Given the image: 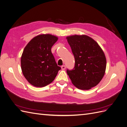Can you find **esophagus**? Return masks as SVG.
<instances>
[{
  "mask_svg": "<svg viewBox=\"0 0 127 127\" xmlns=\"http://www.w3.org/2000/svg\"><path fill=\"white\" fill-rule=\"evenodd\" d=\"M65 68H66V66H65L64 65H63V66H61V69H62L63 70H64Z\"/></svg>",
  "mask_w": 127,
  "mask_h": 127,
  "instance_id": "1",
  "label": "esophagus"
}]
</instances>
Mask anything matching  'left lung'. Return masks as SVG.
<instances>
[{"instance_id":"8db88e82","label":"left lung","mask_w":127,"mask_h":127,"mask_svg":"<svg viewBox=\"0 0 127 127\" xmlns=\"http://www.w3.org/2000/svg\"><path fill=\"white\" fill-rule=\"evenodd\" d=\"M67 39L75 58V66L67 73L78 89L90 90L100 82L105 74L104 53L95 41L87 35H75Z\"/></svg>"}]
</instances>
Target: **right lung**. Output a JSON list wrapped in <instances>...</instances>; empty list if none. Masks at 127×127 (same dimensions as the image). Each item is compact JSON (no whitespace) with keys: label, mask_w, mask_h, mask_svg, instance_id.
I'll return each instance as SVG.
<instances>
[{"label":"right lung","mask_w":127,"mask_h":127,"mask_svg":"<svg viewBox=\"0 0 127 127\" xmlns=\"http://www.w3.org/2000/svg\"><path fill=\"white\" fill-rule=\"evenodd\" d=\"M58 37L51 34L34 37L27 44L21 57L22 72L27 80L35 87L51 83L61 67L57 65L51 48Z\"/></svg>","instance_id":"obj_1"}]
</instances>
